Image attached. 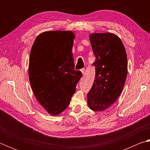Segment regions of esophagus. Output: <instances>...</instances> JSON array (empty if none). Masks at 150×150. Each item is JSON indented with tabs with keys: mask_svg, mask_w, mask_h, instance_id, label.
Here are the masks:
<instances>
[{
	"mask_svg": "<svg viewBox=\"0 0 150 150\" xmlns=\"http://www.w3.org/2000/svg\"><path fill=\"white\" fill-rule=\"evenodd\" d=\"M81 71L82 72V73H83V75H84L85 71V68H83V69H81Z\"/></svg>",
	"mask_w": 150,
	"mask_h": 150,
	"instance_id": "obj_1",
	"label": "esophagus"
}]
</instances>
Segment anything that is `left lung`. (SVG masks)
Instances as JSON below:
<instances>
[{
	"instance_id": "obj_1",
	"label": "left lung",
	"mask_w": 150,
	"mask_h": 150,
	"mask_svg": "<svg viewBox=\"0 0 150 150\" xmlns=\"http://www.w3.org/2000/svg\"><path fill=\"white\" fill-rule=\"evenodd\" d=\"M90 41L96 57L95 77L87 93V103L94 111H103L115 102L122 93L128 72L127 55L118 36L110 33H95Z\"/></svg>"
}]
</instances>
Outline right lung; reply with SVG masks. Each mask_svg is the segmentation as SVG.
<instances>
[{"label": "right lung", "mask_w": 150, "mask_h": 150, "mask_svg": "<svg viewBox=\"0 0 150 150\" xmlns=\"http://www.w3.org/2000/svg\"><path fill=\"white\" fill-rule=\"evenodd\" d=\"M72 32L52 31L36 38L30 52L29 78L38 102L52 115L69 106L83 76L74 69Z\"/></svg>", "instance_id": "1"}]
</instances>
